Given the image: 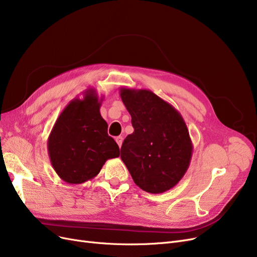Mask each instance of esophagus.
<instances>
[{
	"label": "esophagus",
	"mask_w": 257,
	"mask_h": 257,
	"mask_svg": "<svg viewBox=\"0 0 257 257\" xmlns=\"http://www.w3.org/2000/svg\"><path fill=\"white\" fill-rule=\"evenodd\" d=\"M115 141H116V143H117V145H118V147L120 148L121 144H122V138H121V137H116V138H115Z\"/></svg>",
	"instance_id": "esophagus-1"
}]
</instances>
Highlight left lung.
Instances as JSON below:
<instances>
[{
  "label": "left lung",
  "mask_w": 257,
  "mask_h": 257,
  "mask_svg": "<svg viewBox=\"0 0 257 257\" xmlns=\"http://www.w3.org/2000/svg\"><path fill=\"white\" fill-rule=\"evenodd\" d=\"M135 128L121 145L120 159L133 181L149 193H163L180 182L193 146L181 113L146 89L120 88Z\"/></svg>",
  "instance_id": "obj_1"
}]
</instances>
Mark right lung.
<instances>
[{"label": "right lung", "instance_id": "obj_1", "mask_svg": "<svg viewBox=\"0 0 257 257\" xmlns=\"http://www.w3.org/2000/svg\"><path fill=\"white\" fill-rule=\"evenodd\" d=\"M102 101L94 89H88L83 99L74 98L65 107L50 132L49 159L66 183L92 180L107 160L119 156L117 144L108 136V125L99 112Z\"/></svg>", "mask_w": 257, "mask_h": 257}]
</instances>
